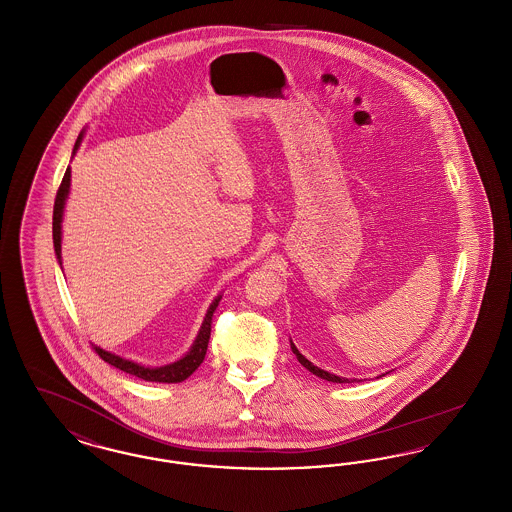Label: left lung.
Returning a JSON list of instances; mask_svg holds the SVG:
<instances>
[{"label":"left lung","instance_id":"obj_1","mask_svg":"<svg viewBox=\"0 0 512 512\" xmlns=\"http://www.w3.org/2000/svg\"><path fill=\"white\" fill-rule=\"evenodd\" d=\"M290 345H292L293 355L297 357V361H299L301 365L305 366L309 372H313L315 376H318V378L328 380V382H336V384H345V382H349L347 378H341V376H336V374H330V372H326V370H322V368H318V366L313 365L309 359H305V357L297 351V347L293 345L292 341H290Z\"/></svg>","mask_w":512,"mask_h":512}]
</instances>
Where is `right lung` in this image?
Wrapping results in <instances>:
<instances>
[{
	"label": "right lung",
	"instance_id": "obj_1",
	"mask_svg": "<svg viewBox=\"0 0 512 512\" xmlns=\"http://www.w3.org/2000/svg\"><path fill=\"white\" fill-rule=\"evenodd\" d=\"M82 136H84V132H80V136H78V140H76V144H74L73 153H76V149L80 146ZM69 190H71V167L67 169L63 180H61V186H59L57 197H55V205H53V247H55V255H57L59 263H61V222H63V209H65V201H67ZM219 301L220 295L211 303V307H209V311H207V315H205V320H203V324H201V328H199V334H197V338H195L192 349H190L180 361L171 363V365L155 366V368H151V366L138 365V363H134V361L122 359L119 355L109 353V351L101 349L98 345H94V349H96V353H98L99 357H101L105 363L119 368V370L126 372V374L138 376V378H142V380H146V382H161V384L184 382L188 376L194 374L195 370H197V366L201 365L203 359H205L207 345H209V338H211L213 313H215V309L219 307Z\"/></svg>",
	"mask_w": 512,
	"mask_h": 512
}]
</instances>
